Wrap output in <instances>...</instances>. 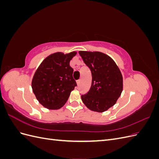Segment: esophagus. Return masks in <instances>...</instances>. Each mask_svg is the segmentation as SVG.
Listing matches in <instances>:
<instances>
[{"mask_svg":"<svg viewBox=\"0 0 159 159\" xmlns=\"http://www.w3.org/2000/svg\"><path fill=\"white\" fill-rule=\"evenodd\" d=\"M76 82H77V84H78V85H80V80H77V81H76Z\"/></svg>","mask_w":159,"mask_h":159,"instance_id":"34e87169","label":"esophagus"}]
</instances>
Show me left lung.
Returning a JSON list of instances; mask_svg holds the SVG:
<instances>
[{"mask_svg":"<svg viewBox=\"0 0 159 159\" xmlns=\"http://www.w3.org/2000/svg\"><path fill=\"white\" fill-rule=\"evenodd\" d=\"M92 75L88 92L81 95L83 103L93 111L102 113L115 104L123 91V76L113 60L100 52L80 51Z\"/></svg>","mask_w":159,"mask_h":159,"instance_id":"8db88e82","label":"left lung"}]
</instances>
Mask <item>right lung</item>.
<instances>
[{"label":"right lung","mask_w":159,"mask_h":159,"mask_svg":"<svg viewBox=\"0 0 159 159\" xmlns=\"http://www.w3.org/2000/svg\"><path fill=\"white\" fill-rule=\"evenodd\" d=\"M77 54H52L42 61L32 81V88L36 99L44 107L58 109L63 107L71 91L77 85L74 80V70L70 61Z\"/></svg>","instance_id":"right-lung-1"}]
</instances>
